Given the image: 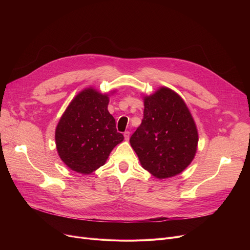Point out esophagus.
Here are the masks:
<instances>
[{
    "mask_svg": "<svg viewBox=\"0 0 250 250\" xmlns=\"http://www.w3.org/2000/svg\"><path fill=\"white\" fill-rule=\"evenodd\" d=\"M129 132H128V130H126V132H125L124 133V136H125V141H128V139H129Z\"/></svg>",
    "mask_w": 250,
    "mask_h": 250,
    "instance_id": "1",
    "label": "esophagus"
}]
</instances>
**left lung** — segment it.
Here are the masks:
<instances>
[{
    "mask_svg": "<svg viewBox=\"0 0 250 250\" xmlns=\"http://www.w3.org/2000/svg\"><path fill=\"white\" fill-rule=\"evenodd\" d=\"M144 118L129 139L144 169L159 179L181 173L193 160L199 135L182 98L167 87L144 97Z\"/></svg>",
    "mask_w": 250,
    "mask_h": 250,
    "instance_id": "1",
    "label": "left lung"
}]
</instances>
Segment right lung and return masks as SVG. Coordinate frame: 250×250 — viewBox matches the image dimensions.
Returning <instances> with one entry per match:
<instances>
[{
	"label": "right lung",
	"mask_w": 250,
	"mask_h": 250,
	"mask_svg": "<svg viewBox=\"0 0 250 250\" xmlns=\"http://www.w3.org/2000/svg\"><path fill=\"white\" fill-rule=\"evenodd\" d=\"M109 97L93 88L81 91L69 104L56 128V145L62 162L74 171L90 174L106 162L124 141L109 113Z\"/></svg>",
	"instance_id": "add662e5"
}]
</instances>
